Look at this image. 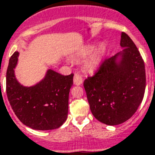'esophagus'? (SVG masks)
<instances>
[{
  "label": "esophagus",
  "instance_id": "34e87169",
  "mask_svg": "<svg viewBox=\"0 0 155 155\" xmlns=\"http://www.w3.org/2000/svg\"><path fill=\"white\" fill-rule=\"evenodd\" d=\"M73 82H74L75 85H80L83 82L82 76L79 75V74H75L74 79H73Z\"/></svg>",
  "mask_w": 155,
  "mask_h": 155
}]
</instances>
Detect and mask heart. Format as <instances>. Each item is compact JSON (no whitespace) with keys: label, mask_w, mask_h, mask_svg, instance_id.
<instances>
[{"label":"heart","mask_w":155,"mask_h":155,"mask_svg":"<svg viewBox=\"0 0 155 155\" xmlns=\"http://www.w3.org/2000/svg\"><path fill=\"white\" fill-rule=\"evenodd\" d=\"M93 49V47L92 45L86 46L85 48H84L82 49V51L80 52L78 57L80 58H84L87 56H88L89 54L92 53ZM106 52V47L104 44H101L93 52V54H91L88 60V65L89 67L94 68V67H97L100 62H101V59L104 57L105 54Z\"/></svg>","instance_id":"1"}]
</instances>
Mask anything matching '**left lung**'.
I'll list each match as a JSON object with an SVG mask.
<instances>
[{
	"label": "left lung",
	"mask_w": 155,
	"mask_h": 155,
	"mask_svg": "<svg viewBox=\"0 0 155 155\" xmlns=\"http://www.w3.org/2000/svg\"><path fill=\"white\" fill-rule=\"evenodd\" d=\"M122 51L104 60L93 76L84 80L93 116L107 125L129 120L143 100L146 69L140 52L125 32L121 34Z\"/></svg>",
	"instance_id": "1"
}]
</instances>
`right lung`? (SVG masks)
Instances as JSON below:
<instances>
[{"mask_svg":"<svg viewBox=\"0 0 155 155\" xmlns=\"http://www.w3.org/2000/svg\"><path fill=\"white\" fill-rule=\"evenodd\" d=\"M18 54L15 52L12 55L6 71L7 97L12 109L23 124L32 129H56L67 118L74 74L62 75L49 69L41 82L25 87L15 75Z\"/></svg>","mask_w":155,"mask_h":155,"instance_id":"obj_1","label":"right lung"}]
</instances>
